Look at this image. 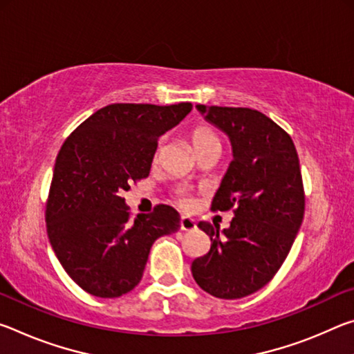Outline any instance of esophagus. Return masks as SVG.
I'll use <instances>...</instances> for the list:
<instances>
[{
  "label": "esophagus",
  "instance_id": "1",
  "mask_svg": "<svg viewBox=\"0 0 354 354\" xmlns=\"http://www.w3.org/2000/svg\"><path fill=\"white\" fill-rule=\"evenodd\" d=\"M179 227H181L183 231H195L196 230V221L194 218L187 217V215H183L181 221H179Z\"/></svg>",
  "mask_w": 354,
  "mask_h": 354
}]
</instances>
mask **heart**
Listing matches in <instances>:
<instances>
[{"label":"heart","mask_w":354,"mask_h":354,"mask_svg":"<svg viewBox=\"0 0 354 354\" xmlns=\"http://www.w3.org/2000/svg\"><path fill=\"white\" fill-rule=\"evenodd\" d=\"M190 140H192V143H194V148H195V151L198 153V156L201 153L207 151V149L221 148V142L217 137V134L212 133V131L209 128H196V129H194V131H192V134H190ZM159 154H160V145L158 147V149H156L154 160L159 159ZM178 203L183 207H190L192 205H194V201H192L190 196L183 194V192L178 195Z\"/></svg>","instance_id":"heart-1"}]
</instances>
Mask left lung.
<instances>
[{"mask_svg":"<svg viewBox=\"0 0 354 354\" xmlns=\"http://www.w3.org/2000/svg\"><path fill=\"white\" fill-rule=\"evenodd\" d=\"M209 123L230 137V169L212 211H230V227L200 221L211 250L192 262L203 290L237 299L262 289L283 266L304 215V189L295 145L272 118L248 107L196 104Z\"/></svg>","mask_w":354,"mask_h":354,"instance_id":"obj_1","label":"left lung"}]
</instances>
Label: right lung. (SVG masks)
<instances>
[{
  "instance_id": "add662e5",
  "label": "right lung",
  "mask_w": 354,
  "mask_h": 354,
  "mask_svg": "<svg viewBox=\"0 0 354 354\" xmlns=\"http://www.w3.org/2000/svg\"><path fill=\"white\" fill-rule=\"evenodd\" d=\"M190 111L192 103L109 104L64 142L46 200V232L64 270L91 295L133 290L156 239L179 230V214L167 205L129 220L122 195L149 175L159 137Z\"/></svg>"
}]
</instances>
